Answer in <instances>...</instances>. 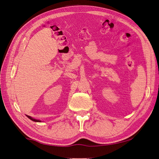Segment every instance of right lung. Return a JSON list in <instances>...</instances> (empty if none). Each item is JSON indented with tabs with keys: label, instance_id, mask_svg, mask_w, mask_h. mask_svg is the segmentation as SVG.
I'll use <instances>...</instances> for the list:
<instances>
[{
	"label": "right lung",
	"instance_id": "1",
	"mask_svg": "<svg viewBox=\"0 0 159 159\" xmlns=\"http://www.w3.org/2000/svg\"><path fill=\"white\" fill-rule=\"evenodd\" d=\"M30 120H33V121H35V122H40V120H36V119H33V118H32L31 117H30V116H27Z\"/></svg>",
	"mask_w": 159,
	"mask_h": 159
}]
</instances>
